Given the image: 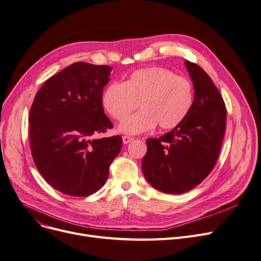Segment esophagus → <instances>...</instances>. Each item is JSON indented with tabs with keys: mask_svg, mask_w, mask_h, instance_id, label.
I'll list each match as a JSON object with an SVG mask.
<instances>
[{
	"mask_svg": "<svg viewBox=\"0 0 261 261\" xmlns=\"http://www.w3.org/2000/svg\"><path fill=\"white\" fill-rule=\"evenodd\" d=\"M134 139L133 138H131V137H128V135H124V137H122V142H123V144H129L130 142H132Z\"/></svg>",
	"mask_w": 261,
	"mask_h": 261,
	"instance_id": "1",
	"label": "esophagus"
}]
</instances>
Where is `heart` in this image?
I'll return each instance as SVG.
<instances>
[{
  "label": "heart",
  "mask_w": 261,
  "mask_h": 261,
  "mask_svg": "<svg viewBox=\"0 0 261 261\" xmlns=\"http://www.w3.org/2000/svg\"><path fill=\"white\" fill-rule=\"evenodd\" d=\"M194 102V88L189 79L179 76L163 67L145 68L133 72L124 83H112L102 94V106L114 119H126L138 108L142 109L123 121L118 130L138 134L156 124L169 130L182 122Z\"/></svg>",
  "instance_id": "b5f03b06"
}]
</instances>
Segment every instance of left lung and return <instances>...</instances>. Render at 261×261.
<instances>
[{
  "label": "left lung",
  "instance_id": "obj_1",
  "mask_svg": "<svg viewBox=\"0 0 261 261\" xmlns=\"http://www.w3.org/2000/svg\"><path fill=\"white\" fill-rule=\"evenodd\" d=\"M194 86V102L186 119L159 139H147L142 171L156 190L181 194L198 186L213 169L226 129L225 102L211 77L185 62Z\"/></svg>",
  "mask_w": 261,
  "mask_h": 261
}]
</instances>
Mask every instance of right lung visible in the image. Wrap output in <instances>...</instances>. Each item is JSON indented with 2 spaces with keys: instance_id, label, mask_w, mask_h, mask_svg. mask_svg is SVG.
<instances>
[{
  "instance_id": "add662e5",
  "label": "right lung",
  "mask_w": 261,
  "mask_h": 261,
  "mask_svg": "<svg viewBox=\"0 0 261 261\" xmlns=\"http://www.w3.org/2000/svg\"><path fill=\"white\" fill-rule=\"evenodd\" d=\"M112 67L77 62L52 75L29 114L31 151L40 175L62 193L94 194L106 184L118 155L119 135L93 139L113 128L102 106Z\"/></svg>"
}]
</instances>
